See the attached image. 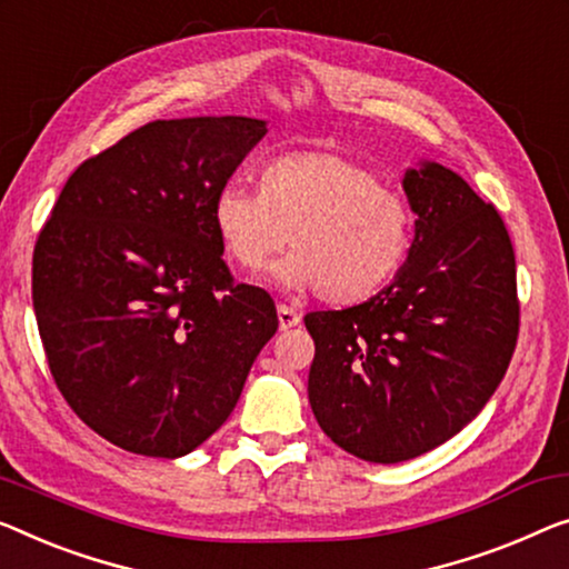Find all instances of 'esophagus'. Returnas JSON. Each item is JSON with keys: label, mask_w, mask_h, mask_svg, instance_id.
Masks as SVG:
<instances>
[{"label": "esophagus", "mask_w": 569, "mask_h": 569, "mask_svg": "<svg viewBox=\"0 0 569 569\" xmlns=\"http://www.w3.org/2000/svg\"><path fill=\"white\" fill-rule=\"evenodd\" d=\"M278 325H281V329L299 327L301 325V313L293 311L291 307H286V303H278Z\"/></svg>", "instance_id": "obj_1"}]
</instances>
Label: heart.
<instances>
[{
    "mask_svg": "<svg viewBox=\"0 0 569 569\" xmlns=\"http://www.w3.org/2000/svg\"><path fill=\"white\" fill-rule=\"evenodd\" d=\"M258 189L227 183L211 201V224L237 266L258 273L288 240L296 250L276 266L286 288H319L337 307H358L401 273L413 242V214L401 193L329 150L270 158Z\"/></svg>",
    "mask_w": 569,
    "mask_h": 569,
    "instance_id": "b5f03b06",
    "label": "heart"
}]
</instances>
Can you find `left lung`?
I'll use <instances>...</instances> for the list:
<instances>
[{
    "instance_id": "left-lung-1",
    "label": "left lung",
    "mask_w": 569,
    "mask_h": 569,
    "mask_svg": "<svg viewBox=\"0 0 569 569\" xmlns=\"http://www.w3.org/2000/svg\"><path fill=\"white\" fill-rule=\"evenodd\" d=\"M411 252L372 301L303 317L309 403L325 435L366 462L413 460L490 401L519 337L516 258L493 203L442 163L406 168Z\"/></svg>"
}]
</instances>
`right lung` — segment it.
Returning <instances> with one entry per match:
<instances>
[{
    "label": "right lung",
    "mask_w": 569,
    "mask_h": 569,
    "mask_svg": "<svg viewBox=\"0 0 569 569\" xmlns=\"http://www.w3.org/2000/svg\"><path fill=\"white\" fill-rule=\"evenodd\" d=\"M268 132L256 117L156 120L83 160L32 256V309L58 391L107 442L183 457L230 417L278 329L234 283L211 201Z\"/></svg>",
    "instance_id": "1"
}]
</instances>
